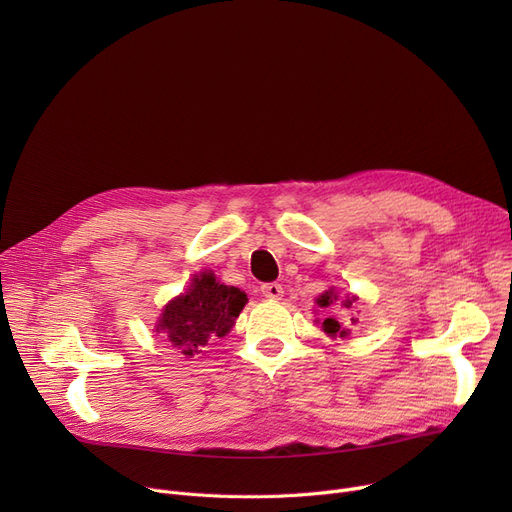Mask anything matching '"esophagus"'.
I'll return each mask as SVG.
<instances>
[{
  "instance_id": "1",
  "label": "esophagus",
  "mask_w": 512,
  "mask_h": 512,
  "mask_svg": "<svg viewBox=\"0 0 512 512\" xmlns=\"http://www.w3.org/2000/svg\"><path fill=\"white\" fill-rule=\"evenodd\" d=\"M282 286L278 282H267V284H261V294L267 299H280L282 297Z\"/></svg>"
}]
</instances>
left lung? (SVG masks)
<instances>
[{
	"label": "left lung",
	"instance_id": "1",
	"mask_svg": "<svg viewBox=\"0 0 512 512\" xmlns=\"http://www.w3.org/2000/svg\"><path fill=\"white\" fill-rule=\"evenodd\" d=\"M340 299H338V292L334 290V288H330V290H326L324 294H321V297L317 299V305L319 307H330V305H334V303H338ZM357 301V297H344L342 301H340V307H344V309H351L353 307V303ZM351 321L355 324V317H351ZM321 328H324V332L328 334V336H332V338H346L348 334H351V330H346V328H342L340 326V321H336L334 317H326L324 319V324H321Z\"/></svg>",
	"mask_w": 512,
	"mask_h": 512
}]
</instances>
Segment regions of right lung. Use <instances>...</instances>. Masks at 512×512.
Listing matches in <instances>:
<instances>
[{"label":"right lung","instance_id":"right-lung-1","mask_svg":"<svg viewBox=\"0 0 512 512\" xmlns=\"http://www.w3.org/2000/svg\"><path fill=\"white\" fill-rule=\"evenodd\" d=\"M245 305V292L220 284L213 272H201L186 292L164 307L155 330L164 332L172 346L191 359L203 353L209 340L224 338Z\"/></svg>","mask_w":512,"mask_h":512}]
</instances>
